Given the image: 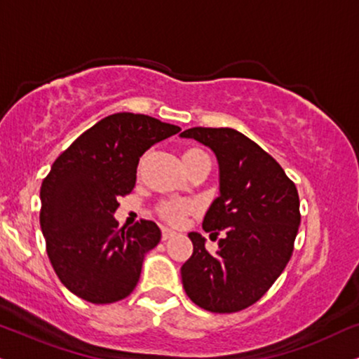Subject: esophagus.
I'll list each match as a JSON object with an SVG mask.
<instances>
[{
	"label": "esophagus",
	"mask_w": 359,
	"mask_h": 359,
	"mask_svg": "<svg viewBox=\"0 0 359 359\" xmlns=\"http://www.w3.org/2000/svg\"><path fill=\"white\" fill-rule=\"evenodd\" d=\"M175 236H176V233L172 231V229H170V228H163L161 229V240L163 241L171 240V238H175Z\"/></svg>",
	"instance_id": "1"
}]
</instances>
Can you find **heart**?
<instances>
[{
    "instance_id": "obj_1",
    "label": "heart",
    "mask_w": 359,
    "mask_h": 359,
    "mask_svg": "<svg viewBox=\"0 0 359 359\" xmlns=\"http://www.w3.org/2000/svg\"><path fill=\"white\" fill-rule=\"evenodd\" d=\"M198 156H205V153L201 151V149H196V148H191V149H187V151L183 153V163L184 166L188 165V163H191L194 158ZM141 165H143V161H141ZM193 210V205L188 201H165L161 203L158 208V213L161 218H165L166 221H170V223H175L178 224L183 221L184 216H187L189 211Z\"/></svg>"
}]
</instances>
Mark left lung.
Returning <instances> with one entry per match:
<instances>
[{
	"label": "left lung",
	"instance_id": "1",
	"mask_svg": "<svg viewBox=\"0 0 359 359\" xmlns=\"http://www.w3.org/2000/svg\"><path fill=\"white\" fill-rule=\"evenodd\" d=\"M180 136L215 153L219 196L203 229L223 234L215 253L200 233L188 234L193 255L181 266V283L206 311H241L266 293L291 258L302 221L298 191L264 149L233 128H189Z\"/></svg>",
	"mask_w": 359,
	"mask_h": 359
}]
</instances>
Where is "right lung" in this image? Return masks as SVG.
<instances>
[{"instance_id": "right-lung-1", "label": "right lung", "mask_w": 359, "mask_h": 359, "mask_svg": "<svg viewBox=\"0 0 359 359\" xmlns=\"http://www.w3.org/2000/svg\"><path fill=\"white\" fill-rule=\"evenodd\" d=\"M180 131L146 114L114 113L53 163L39 191V224L53 269L73 294L108 304L138 285L144 256L161 240V229L146 219L118 229V198L135 188L144 151Z\"/></svg>"}]
</instances>
